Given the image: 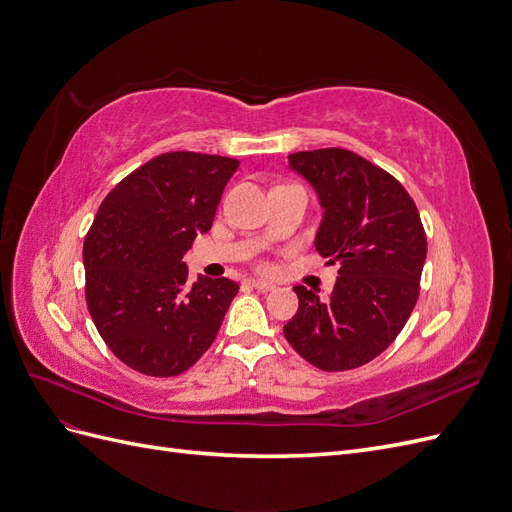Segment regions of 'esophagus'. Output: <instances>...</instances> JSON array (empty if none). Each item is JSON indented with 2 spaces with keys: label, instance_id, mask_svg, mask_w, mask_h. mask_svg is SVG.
<instances>
[{
  "label": "esophagus",
  "instance_id": "obj_1",
  "mask_svg": "<svg viewBox=\"0 0 512 512\" xmlns=\"http://www.w3.org/2000/svg\"><path fill=\"white\" fill-rule=\"evenodd\" d=\"M247 286L254 288V290H260V292H269V290H273V284H267V282H256V280H250V282H247Z\"/></svg>",
  "mask_w": 512,
  "mask_h": 512
}]
</instances>
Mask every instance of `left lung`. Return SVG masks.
<instances>
[{"label": "left lung", "instance_id": "8db88e82", "mask_svg": "<svg viewBox=\"0 0 512 512\" xmlns=\"http://www.w3.org/2000/svg\"><path fill=\"white\" fill-rule=\"evenodd\" d=\"M288 162L320 198L316 250L339 277L329 301L294 286L299 309L284 335L322 371L356 369L395 342L416 305L427 258L421 215L393 175L348 149L299 151Z\"/></svg>", "mask_w": 512, "mask_h": 512}]
</instances>
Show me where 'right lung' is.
<instances>
[{
  "label": "right lung",
  "instance_id": "obj_1",
  "mask_svg": "<svg viewBox=\"0 0 512 512\" xmlns=\"http://www.w3.org/2000/svg\"><path fill=\"white\" fill-rule=\"evenodd\" d=\"M239 160L170 151L106 194L83 243L85 299L104 344L153 378L179 376L218 335L239 286L226 277L188 284L181 262L211 230Z\"/></svg>",
  "mask_w": 512,
  "mask_h": 512
}]
</instances>
